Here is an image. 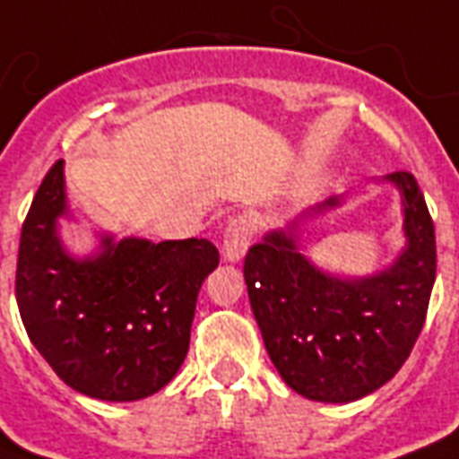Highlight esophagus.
I'll return each mask as SVG.
<instances>
[{
  "instance_id": "34e87169",
  "label": "esophagus",
  "mask_w": 459,
  "mask_h": 459,
  "mask_svg": "<svg viewBox=\"0 0 459 459\" xmlns=\"http://www.w3.org/2000/svg\"><path fill=\"white\" fill-rule=\"evenodd\" d=\"M252 238H255V223L247 216L230 219L226 230H223V259L240 262L247 247H250Z\"/></svg>"
}]
</instances>
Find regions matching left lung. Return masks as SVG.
Instances as JSON below:
<instances>
[{"label":"left lung","mask_w":459,"mask_h":459,"mask_svg":"<svg viewBox=\"0 0 459 459\" xmlns=\"http://www.w3.org/2000/svg\"><path fill=\"white\" fill-rule=\"evenodd\" d=\"M403 197L405 250L371 276L341 279L302 255L307 221L342 204H314L245 257V283L266 352L295 393L316 403H352L388 384L412 352L436 281L434 221L417 178L388 173Z\"/></svg>","instance_id":"left-lung-1"}]
</instances>
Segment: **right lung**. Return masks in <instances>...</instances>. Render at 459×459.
<instances>
[{
  "instance_id": "add662e5",
  "label": "right lung",
  "mask_w": 459,
  "mask_h": 459,
  "mask_svg": "<svg viewBox=\"0 0 459 459\" xmlns=\"http://www.w3.org/2000/svg\"><path fill=\"white\" fill-rule=\"evenodd\" d=\"M64 161L47 171L21 230L18 312L28 338L74 391L131 403L161 391L190 345L202 281L219 266L204 238L152 243L102 236L95 257L68 255Z\"/></svg>"
}]
</instances>
